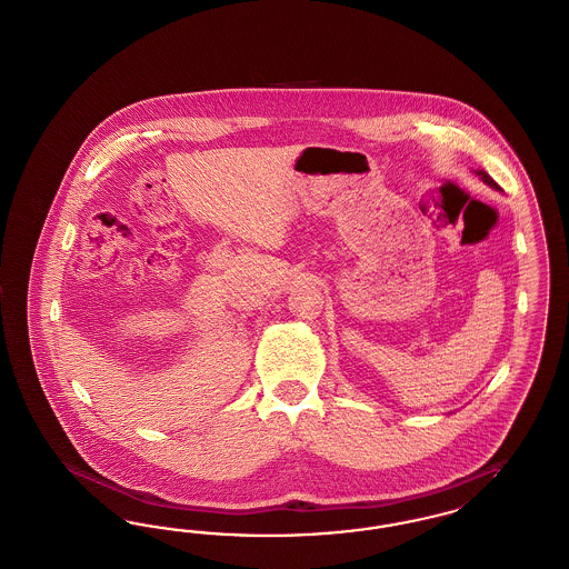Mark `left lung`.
Instances as JSON below:
<instances>
[{"mask_svg": "<svg viewBox=\"0 0 569 569\" xmlns=\"http://www.w3.org/2000/svg\"><path fill=\"white\" fill-rule=\"evenodd\" d=\"M478 174L482 177V181H485V183H488L490 188H497V190H499V186H497V183L492 181V177H490V174H487V172H478Z\"/></svg>", "mask_w": 569, "mask_h": 569, "instance_id": "left-lung-1", "label": "left lung"}]
</instances>
